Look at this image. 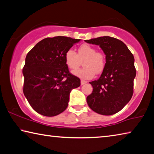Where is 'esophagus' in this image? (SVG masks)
Segmentation results:
<instances>
[{
	"label": "esophagus",
	"mask_w": 154,
	"mask_h": 154,
	"mask_svg": "<svg viewBox=\"0 0 154 154\" xmlns=\"http://www.w3.org/2000/svg\"><path fill=\"white\" fill-rule=\"evenodd\" d=\"M85 83H87L86 81H85V80H81V84L84 85V84H85Z\"/></svg>",
	"instance_id": "1"
}]
</instances>
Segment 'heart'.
<instances>
[{
	"label": "heart",
	"mask_w": 154,
	"mask_h": 154,
	"mask_svg": "<svg viewBox=\"0 0 154 154\" xmlns=\"http://www.w3.org/2000/svg\"><path fill=\"white\" fill-rule=\"evenodd\" d=\"M83 62V69L74 70L72 73L84 79H92L95 74L103 72L106 64V57L102 52H97L96 48L89 44H82L78 48L77 54L73 50L69 49L65 54L66 65L71 69L79 67L81 60Z\"/></svg>",
	"instance_id": "1"
}]
</instances>
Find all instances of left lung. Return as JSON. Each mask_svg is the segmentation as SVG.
Masks as SVG:
<instances>
[{"instance_id": "1", "label": "left lung", "mask_w": 154, "mask_h": 154, "mask_svg": "<svg viewBox=\"0 0 154 154\" xmlns=\"http://www.w3.org/2000/svg\"><path fill=\"white\" fill-rule=\"evenodd\" d=\"M100 46L106 54V67L97 80L89 83L92 93L87 102L92 110L102 115H112L121 110L133 94L136 76L134 57L122 41L103 36L85 40Z\"/></svg>"}]
</instances>
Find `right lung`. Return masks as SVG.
<instances>
[{"label":"right lung","mask_w":154,"mask_h":154,"mask_svg":"<svg viewBox=\"0 0 154 154\" xmlns=\"http://www.w3.org/2000/svg\"><path fill=\"white\" fill-rule=\"evenodd\" d=\"M65 36L46 38L27 53L23 69V94L32 108L46 116L66 110L70 92L81 85L65 61V54L79 42Z\"/></svg>","instance_id":"obj_1"}]
</instances>
